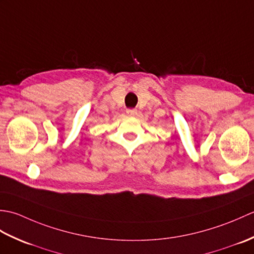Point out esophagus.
Returning <instances> with one entry per match:
<instances>
[{
    "instance_id": "34e87169",
    "label": "esophagus",
    "mask_w": 254,
    "mask_h": 254,
    "mask_svg": "<svg viewBox=\"0 0 254 254\" xmlns=\"http://www.w3.org/2000/svg\"><path fill=\"white\" fill-rule=\"evenodd\" d=\"M136 113H137V110H136V109H127V115L128 117L135 116Z\"/></svg>"
}]
</instances>
